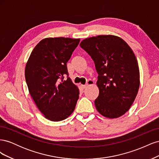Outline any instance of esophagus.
Segmentation results:
<instances>
[{
	"label": "esophagus",
	"mask_w": 159,
	"mask_h": 159,
	"mask_svg": "<svg viewBox=\"0 0 159 159\" xmlns=\"http://www.w3.org/2000/svg\"><path fill=\"white\" fill-rule=\"evenodd\" d=\"M93 84H94V82H93V81L92 80H89V81H88V83L86 84L85 85H81V88L85 89V88H87L89 85H93Z\"/></svg>",
	"instance_id": "34e87169"
}]
</instances>
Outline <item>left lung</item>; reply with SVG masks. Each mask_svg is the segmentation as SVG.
<instances>
[{"label":"left lung","instance_id":"left-lung-1","mask_svg":"<svg viewBox=\"0 0 159 159\" xmlns=\"http://www.w3.org/2000/svg\"><path fill=\"white\" fill-rule=\"evenodd\" d=\"M80 45L94 61L99 75L96 109L105 117L122 116L131 107L140 85L139 65L132 49L113 35L85 38Z\"/></svg>","mask_w":159,"mask_h":159}]
</instances>
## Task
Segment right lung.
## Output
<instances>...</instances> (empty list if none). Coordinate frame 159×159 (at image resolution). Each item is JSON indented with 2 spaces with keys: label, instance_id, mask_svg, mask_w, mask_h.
Listing matches in <instances>:
<instances>
[{
  "label": "right lung",
  "instance_id": "obj_1",
  "mask_svg": "<svg viewBox=\"0 0 159 159\" xmlns=\"http://www.w3.org/2000/svg\"><path fill=\"white\" fill-rule=\"evenodd\" d=\"M80 41L46 38L31 52L25 67L28 91L40 111L52 121L68 118L75 109L79 89L68 77L67 62Z\"/></svg>",
  "mask_w": 159,
  "mask_h": 159
}]
</instances>
